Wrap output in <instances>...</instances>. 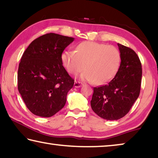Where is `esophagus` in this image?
I'll return each mask as SVG.
<instances>
[{"label": "esophagus", "instance_id": "1", "mask_svg": "<svg viewBox=\"0 0 158 158\" xmlns=\"http://www.w3.org/2000/svg\"><path fill=\"white\" fill-rule=\"evenodd\" d=\"M82 85H83V84H82L81 82H79V81H75L74 84V86L76 87V88H79V87H81Z\"/></svg>", "mask_w": 158, "mask_h": 158}]
</instances>
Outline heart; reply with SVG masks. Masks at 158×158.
<instances>
[{
	"label": "heart",
	"instance_id": "b5f03b06",
	"mask_svg": "<svg viewBox=\"0 0 158 158\" xmlns=\"http://www.w3.org/2000/svg\"><path fill=\"white\" fill-rule=\"evenodd\" d=\"M62 64L70 74L86 69L81 79L102 85L110 81L118 71L121 62L119 49L112 45L96 42H84L76 51H65L62 55Z\"/></svg>",
	"mask_w": 158,
	"mask_h": 158
}]
</instances>
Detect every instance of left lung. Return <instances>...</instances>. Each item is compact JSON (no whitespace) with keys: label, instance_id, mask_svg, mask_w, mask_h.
<instances>
[{"label":"left lung","instance_id":"obj_1","mask_svg":"<svg viewBox=\"0 0 158 158\" xmlns=\"http://www.w3.org/2000/svg\"><path fill=\"white\" fill-rule=\"evenodd\" d=\"M121 55L118 71L106 85L94 87L91 109L106 120H118L129 112L140 94L142 65L133 49L118 43Z\"/></svg>","mask_w":158,"mask_h":158}]
</instances>
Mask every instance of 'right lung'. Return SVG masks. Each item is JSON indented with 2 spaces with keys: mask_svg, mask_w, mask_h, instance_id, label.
<instances>
[{
  "mask_svg": "<svg viewBox=\"0 0 158 158\" xmlns=\"http://www.w3.org/2000/svg\"><path fill=\"white\" fill-rule=\"evenodd\" d=\"M74 38L48 33L32 41L23 53L18 89L32 114L51 117L64 106L74 80L62 65V54Z\"/></svg>",
  "mask_w": 158,
  "mask_h": 158,
  "instance_id": "1",
  "label": "right lung"
}]
</instances>
